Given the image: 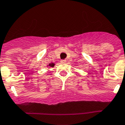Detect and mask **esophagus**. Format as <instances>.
<instances>
[{"mask_svg": "<svg viewBox=\"0 0 125 125\" xmlns=\"http://www.w3.org/2000/svg\"><path fill=\"white\" fill-rule=\"evenodd\" d=\"M61 62L62 63H66V60H61Z\"/></svg>", "mask_w": 125, "mask_h": 125, "instance_id": "esophagus-1", "label": "esophagus"}]
</instances>
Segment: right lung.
<instances>
[{
	"label": "right lung",
	"instance_id": "1",
	"mask_svg": "<svg viewBox=\"0 0 125 125\" xmlns=\"http://www.w3.org/2000/svg\"><path fill=\"white\" fill-rule=\"evenodd\" d=\"M55 66V63H49L48 65H47V67H52L53 68Z\"/></svg>",
	"mask_w": 125,
	"mask_h": 125
}]
</instances>
